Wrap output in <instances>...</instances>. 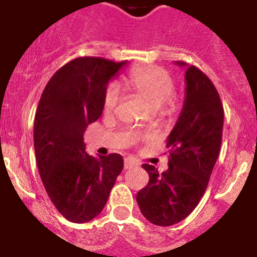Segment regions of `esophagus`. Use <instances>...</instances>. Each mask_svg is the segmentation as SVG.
<instances>
[{
  "label": "esophagus",
  "instance_id": "34e87169",
  "mask_svg": "<svg viewBox=\"0 0 257 257\" xmlns=\"http://www.w3.org/2000/svg\"><path fill=\"white\" fill-rule=\"evenodd\" d=\"M135 166H136V162L131 160V158H126V160H124V170L134 169Z\"/></svg>",
  "mask_w": 257,
  "mask_h": 257
}]
</instances>
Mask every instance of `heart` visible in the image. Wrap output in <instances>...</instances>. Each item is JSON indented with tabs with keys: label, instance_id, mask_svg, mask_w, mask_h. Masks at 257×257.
<instances>
[{
	"label": "heart",
	"instance_id": "heart-1",
	"mask_svg": "<svg viewBox=\"0 0 257 257\" xmlns=\"http://www.w3.org/2000/svg\"><path fill=\"white\" fill-rule=\"evenodd\" d=\"M127 85L151 108H160L162 114H171L179 108L178 99L172 96L175 90L174 78L162 68H135L128 73ZM119 100H121V94L117 86L109 85L104 94V112H113Z\"/></svg>",
	"mask_w": 257,
	"mask_h": 257
}]
</instances>
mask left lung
<instances>
[{
  "mask_svg": "<svg viewBox=\"0 0 257 257\" xmlns=\"http://www.w3.org/2000/svg\"><path fill=\"white\" fill-rule=\"evenodd\" d=\"M178 64L185 65L181 61ZM185 82L183 110L166 145L169 169L160 174L154 166H142L149 181L136 201L145 219L154 225H174L197 207L221 147L224 108L216 87L194 65L187 68Z\"/></svg>",
  "mask_w": 257,
  "mask_h": 257,
  "instance_id": "1",
  "label": "left lung"
}]
</instances>
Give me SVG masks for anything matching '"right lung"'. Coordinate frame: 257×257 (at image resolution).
<instances>
[{"instance_id":"right-lung-1","label":"right lung","mask_w":257,"mask_h":257,"mask_svg":"<svg viewBox=\"0 0 257 257\" xmlns=\"http://www.w3.org/2000/svg\"><path fill=\"white\" fill-rule=\"evenodd\" d=\"M124 64L76 58L56 70L41 95L33 130L38 171L54 206L72 222L101 212L123 169L121 154L86 153L83 133L101 115L106 85Z\"/></svg>"}]
</instances>
